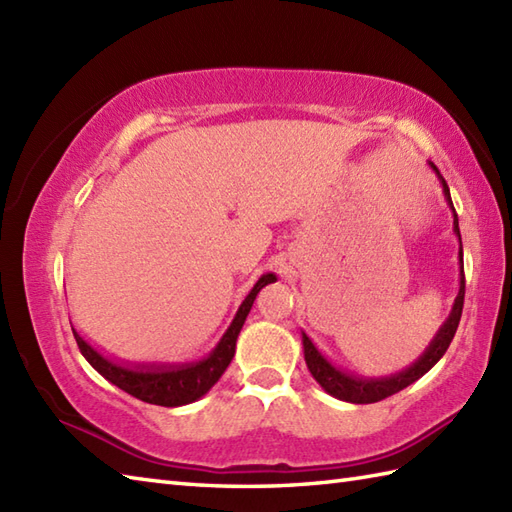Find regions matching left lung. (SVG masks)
Instances as JSON below:
<instances>
[{"label": "left lung", "instance_id": "left-lung-1", "mask_svg": "<svg viewBox=\"0 0 512 512\" xmlns=\"http://www.w3.org/2000/svg\"><path fill=\"white\" fill-rule=\"evenodd\" d=\"M429 167L436 173V178L440 180V187L444 193V200L449 204V211L453 213V235L458 237L460 242V290H458V297L453 301V308L449 312L447 321L440 325V330L433 336L431 343L424 347V352L413 361L409 367L400 369L396 374H389V376H358L354 372H347V369L334 365L328 356H325L317 345L312 343L310 336L301 330V343H303V358H306V365L310 369L312 378L317 380V383L328 391L330 396L345 400V402H352V405H369V402H378L383 400L391 394H398L400 389L409 387L411 383H416L418 378H422L424 374L429 372V369L436 365L440 358L444 356V352L449 350V345L455 336V330H458V323L462 317V306H464V262H462V237H460V226H458V213L453 209V202H451V193L447 182L440 176L438 167L429 162Z\"/></svg>", "mask_w": 512, "mask_h": 512}]
</instances>
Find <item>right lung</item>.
I'll list each match as a JSON object with an SVG mask.
<instances>
[{
  "label": "right lung",
  "mask_w": 512,
  "mask_h": 512,
  "mask_svg": "<svg viewBox=\"0 0 512 512\" xmlns=\"http://www.w3.org/2000/svg\"><path fill=\"white\" fill-rule=\"evenodd\" d=\"M277 281L275 273H266L257 279L253 290L248 292L242 306L237 308L235 317L228 325L222 339L217 341L213 350L206 354L200 361L189 363H129L121 361V358L103 354L99 347H94L88 339L76 332L72 325L76 345H79L81 354L85 356L96 372L103 378L110 380L118 389L127 391L129 396H134L149 405L160 407H182L189 402L200 400L211 391V387L222 378L226 367L231 365L235 356V343L237 336L242 332V325L248 317L250 308H253L255 297L264 286Z\"/></svg>",
  "instance_id": "right-lung-1"
}]
</instances>
